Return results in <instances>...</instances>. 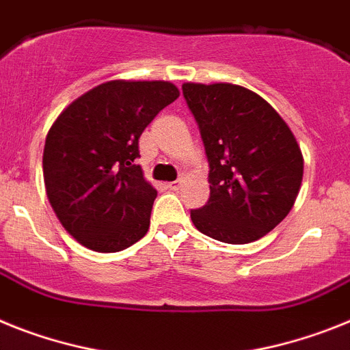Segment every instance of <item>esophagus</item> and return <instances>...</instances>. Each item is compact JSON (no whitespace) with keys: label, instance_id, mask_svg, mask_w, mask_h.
<instances>
[{"label":"esophagus","instance_id":"obj_1","mask_svg":"<svg viewBox=\"0 0 350 350\" xmlns=\"http://www.w3.org/2000/svg\"><path fill=\"white\" fill-rule=\"evenodd\" d=\"M180 186H182V178H178V180H173L168 184L170 189H173V191H177Z\"/></svg>","mask_w":350,"mask_h":350}]
</instances>
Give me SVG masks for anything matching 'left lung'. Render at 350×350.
Segmentation results:
<instances>
[{
  "mask_svg": "<svg viewBox=\"0 0 350 350\" xmlns=\"http://www.w3.org/2000/svg\"><path fill=\"white\" fill-rule=\"evenodd\" d=\"M208 161L211 196L191 219L228 244L264 237L294 207L303 154L282 116L252 90L230 83H184Z\"/></svg>",
  "mask_w": 350,
  "mask_h": 350,
  "instance_id": "8db88e82",
  "label": "left lung"
}]
</instances>
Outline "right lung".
I'll list each match as a JSON object with an SVG mask.
<instances>
[{"label":"right lung","instance_id":"add662e5","mask_svg":"<svg viewBox=\"0 0 350 350\" xmlns=\"http://www.w3.org/2000/svg\"><path fill=\"white\" fill-rule=\"evenodd\" d=\"M178 97L168 81H107L65 107L44 145V182L68 234L100 253L122 252L148 232L157 191L134 159L155 115Z\"/></svg>","mask_w":350,"mask_h":350}]
</instances>
